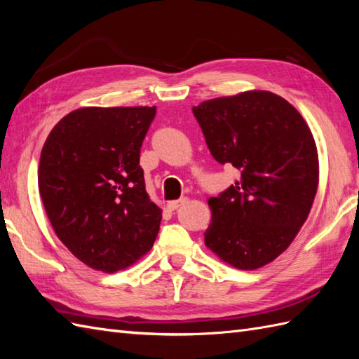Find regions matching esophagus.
I'll return each instance as SVG.
<instances>
[{"label": "esophagus", "mask_w": 359, "mask_h": 359, "mask_svg": "<svg viewBox=\"0 0 359 359\" xmlns=\"http://www.w3.org/2000/svg\"><path fill=\"white\" fill-rule=\"evenodd\" d=\"M184 203H187V197H180V199H177V201H171V202H168V210L170 211H174V210H177V208H180L182 205Z\"/></svg>", "instance_id": "obj_1"}]
</instances>
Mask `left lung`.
<instances>
[{"label":"left lung","mask_w":359,"mask_h":359,"mask_svg":"<svg viewBox=\"0 0 359 359\" xmlns=\"http://www.w3.org/2000/svg\"><path fill=\"white\" fill-rule=\"evenodd\" d=\"M211 156L241 180L210 197L205 245L239 270H256L288 248L318 191L315 139L299 112L269 90L194 106Z\"/></svg>","instance_id":"8db88e82"}]
</instances>
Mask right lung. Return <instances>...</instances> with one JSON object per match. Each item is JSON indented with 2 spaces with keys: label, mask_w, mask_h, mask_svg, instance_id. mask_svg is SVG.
I'll list each match as a JSON object with an SVG mask.
<instances>
[{
  "label": "right lung",
  "mask_w": 359,
  "mask_h": 359,
  "mask_svg": "<svg viewBox=\"0 0 359 359\" xmlns=\"http://www.w3.org/2000/svg\"><path fill=\"white\" fill-rule=\"evenodd\" d=\"M156 106L81 108L53 126L41 149L38 189L53 231L98 271L147 255L162 210L144 189L140 148Z\"/></svg>",
  "instance_id": "1"
}]
</instances>
